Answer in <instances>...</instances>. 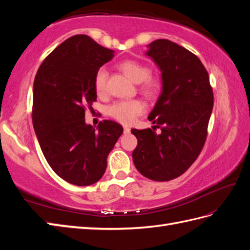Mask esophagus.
<instances>
[{"label": "esophagus", "instance_id": "1", "mask_svg": "<svg viewBox=\"0 0 250 250\" xmlns=\"http://www.w3.org/2000/svg\"><path fill=\"white\" fill-rule=\"evenodd\" d=\"M124 131H125V133H130L131 129L129 128V126H124Z\"/></svg>", "mask_w": 250, "mask_h": 250}]
</instances>
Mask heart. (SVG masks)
Returning a JSON list of instances; mask_svg holds the SVG:
<instances>
[{"instance_id":"heart-1","label":"heart","mask_w":250,"mask_h":250,"mask_svg":"<svg viewBox=\"0 0 250 250\" xmlns=\"http://www.w3.org/2000/svg\"><path fill=\"white\" fill-rule=\"evenodd\" d=\"M119 70L134 83H142V92L153 98L160 91L161 83L157 77L149 76L150 70L143 63L135 60H125L118 64ZM108 73L104 67L98 70L94 77V87L98 94L102 95L107 91ZM145 111V105L140 100L118 101L108 107V114L124 125H131L137 116Z\"/></svg>"}]
</instances>
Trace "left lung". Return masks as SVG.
<instances>
[{
    "label": "left lung",
    "instance_id": "left-lung-1",
    "mask_svg": "<svg viewBox=\"0 0 250 250\" xmlns=\"http://www.w3.org/2000/svg\"><path fill=\"white\" fill-rule=\"evenodd\" d=\"M147 47L146 56L161 71L162 89L148 116L157 125L131 130L137 139L132 158L143 176L167 182L184 174L200 155L214 95L208 73L192 52L168 40L153 41ZM158 126L160 135L154 131Z\"/></svg>",
    "mask_w": 250,
    "mask_h": 250
}]
</instances>
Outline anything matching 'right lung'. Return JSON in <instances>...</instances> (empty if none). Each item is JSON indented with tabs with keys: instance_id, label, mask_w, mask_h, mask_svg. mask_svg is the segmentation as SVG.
<instances>
[{
	"instance_id": "right-lung-1",
	"label": "right lung",
	"mask_w": 250,
	"mask_h": 250,
	"mask_svg": "<svg viewBox=\"0 0 250 250\" xmlns=\"http://www.w3.org/2000/svg\"><path fill=\"white\" fill-rule=\"evenodd\" d=\"M114 50L74 35L42 63L33 84L32 121L41 149L58 176L76 186L101 179L107 156L124 132L111 120L97 129L84 121L86 106L97 100L94 77Z\"/></svg>"
}]
</instances>
